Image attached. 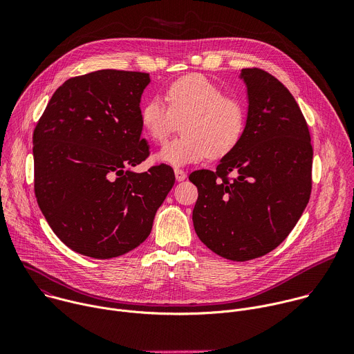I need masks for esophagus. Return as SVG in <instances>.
I'll list each match as a JSON object with an SVG mask.
<instances>
[{
	"mask_svg": "<svg viewBox=\"0 0 354 354\" xmlns=\"http://www.w3.org/2000/svg\"><path fill=\"white\" fill-rule=\"evenodd\" d=\"M175 178L178 182H182L186 179V172L183 169H179V168H175Z\"/></svg>",
	"mask_w": 354,
	"mask_h": 354,
	"instance_id": "obj_1",
	"label": "esophagus"
}]
</instances>
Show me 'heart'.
Returning <instances> with one entry per match:
<instances>
[{"label":"heart","instance_id":"heart-1","mask_svg":"<svg viewBox=\"0 0 354 354\" xmlns=\"http://www.w3.org/2000/svg\"><path fill=\"white\" fill-rule=\"evenodd\" d=\"M166 105L151 97L140 109L145 134L157 144L164 142L182 122V136L164 145L158 158L180 167L207 156L221 158L238 144L246 124L243 100L224 93L221 86L203 74H187L165 89Z\"/></svg>","mask_w":354,"mask_h":354}]
</instances>
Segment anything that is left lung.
<instances>
[{
    "label": "left lung",
    "instance_id": "8db88e82",
    "mask_svg": "<svg viewBox=\"0 0 354 354\" xmlns=\"http://www.w3.org/2000/svg\"><path fill=\"white\" fill-rule=\"evenodd\" d=\"M241 77L249 99L241 140L216 171L189 175L198 192L197 236L235 262L277 248L306 210L313 189L311 136L294 96L265 70L243 68Z\"/></svg>",
    "mask_w": 354,
    "mask_h": 354
}]
</instances>
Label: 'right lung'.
<instances>
[{
  "label": "right lung",
  "mask_w": 354,
  "mask_h": 354,
  "mask_svg": "<svg viewBox=\"0 0 354 354\" xmlns=\"http://www.w3.org/2000/svg\"><path fill=\"white\" fill-rule=\"evenodd\" d=\"M149 75L99 70L67 80L33 130L35 196L50 228L84 257L111 259L142 243L175 183L149 157L140 99Z\"/></svg>",
  "instance_id": "obj_1"
}]
</instances>
